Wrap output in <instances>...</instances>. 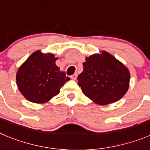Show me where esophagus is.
<instances>
[{
  "mask_svg": "<svg viewBox=\"0 0 150 150\" xmlns=\"http://www.w3.org/2000/svg\"><path fill=\"white\" fill-rule=\"evenodd\" d=\"M77 77H78V75H77V74H74V75H72V76H71V78H72V80H76Z\"/></svg>",
  "mask_w": 150,
  "mask_h": 150,
  "instance_id": "esophagus-1",
  "label": "esophagus"
}]
</instances>
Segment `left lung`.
I'll return each mask as SVG.
<instances>
[{"label": "left lung", "instance_id": "obj_1", "mask_svg": "<svg viewBox=\"0 0 150 150\" xmlns=\"http://www.w3.org/2000/svg\"><path fill=\"white\" fill-rule=\"evenodd\" d=\"M78 84L83 94L95 103L106 105L121 98L129 86L128 69L112 54L103 51L86 58Z\"/></svg>", "mask_w": 150, "mask_h": 150}]
</instances>
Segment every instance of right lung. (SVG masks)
I'll use <instances>...</instances> for the list:
<instances>
[{
    "mask_svg": "<svg viewBox=\"0 0 150 150\" xmlns=\"http://www.w3.org/2000/svg\"><path fill=\"white\" fill-rule=\"evenodd\" d=\"M57 59L53 54H43L38 50L19 67L16 74L17 86L28 100L36 103L49 101L70 79L56 66Z\"/></svg>",
    "mask_w": 150,
    "mask_h": 150,
    "instance_id": "add662e5",
    "label": "right lung"
}]
</instances>
